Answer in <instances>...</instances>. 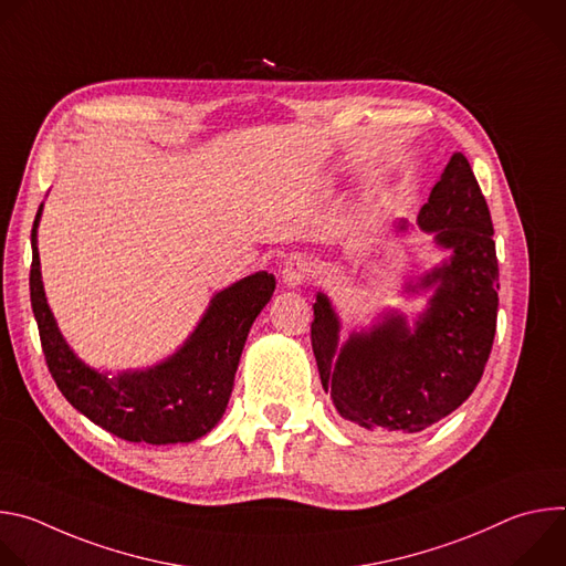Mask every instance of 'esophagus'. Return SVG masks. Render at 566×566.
<instances>
[{
	"label": "esophagus",
	"mask_w": 566,
	"mask_h": 566,
	"mask_svg": "<svg viewBox=\"0 0 566 566\" xmlns=\"http://www.w3.org/2000/svg\"><path fill=\"white\" fill-rule=\"evenodd\" d=\"M311 275H313V264L304 253H293L291 258H286L282 277L289 286H302L304 282H308Z\"/></svg>",
	"instance_id": "34e87169"
}]
</instances>
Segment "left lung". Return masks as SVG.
Returning <instances> with one entry per match:
<instances>
[{
	"label": "left lung",
	"mask_w": 566,
	"mask_h": 566,
	"mask_svg": "<svg viewBox=\"0 0 566 566\" xmlns=\"http://www.w3.org/2000/svg\"><path fill=\"white\" fill-rule=\"evenodd\" d=\"M454 255L421 286L439 282L430 308L410 332L389 315L338 349V317L325 295L313 304L311 347L338 415L369 432H421L474 391L497 329L500 266L493 219L468 158L457 151L419 217Z\"/></svg>",
	"instance_id": "1"
}]
</instances>
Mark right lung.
Listing matches in <instances>:
<instances>
[{
	"label": "right lung",
	"mask_w": 566,
	"mask_h": 566,
	"mask_svg": "<svg viewBox=\"0 0 566 566\" xmlns=\"http://www.w3.org/2000/svg\"><path fill=\"white\" fill-rule=\"evenodd\" d=\"M40 212L42 206L31 230V306L46 367L62 396L90 421L132 443H188L210 432L226 412L241 349L273 295L275 277L255 273L217 293L197 332L170 360L109 378L80 363L57 332L40 277Z\"/></svg>",
	"instance_id": "right-lung-1"
}]
</instances>
